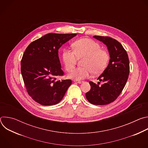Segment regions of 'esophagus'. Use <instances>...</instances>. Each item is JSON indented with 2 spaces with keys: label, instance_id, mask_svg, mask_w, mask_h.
I'll return each instance as SVG.
<instances>
[{
  "label": "esophagus",
  "instance_id": "34e87169",
  "mask_svg": "<svg viewBox=\"0 0 148 148\" xmlns=\"http://www.w3.org/2000/svg\"><path fill=\"white\" fill-rule=\"evenodd\" d=\"M74 82H77V83H78V84H81V83L83 82V81H78V80H74Z\"/></svg>",
  "mask_w": 148,
  "mask_h": 148
}]
</instances>
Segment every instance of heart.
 I'll return each instance as SVG.
<instances>
[{"label": "heart", "mask_w": 148, "mask_h": 148, "mask_svg": "<svg viewBox=\"0 0 148 148\" xmlns=\"http://www.w3.org/2000/svg\"><path fill=\"white\" fill-rule=\"evenodd\" d=\"M74 50L64 48L62 51V60L67 71H71L75 66L78 57H85L83 67L73 70L69 75L71 78L80 80L88 77L92 73L99 74L107 68L110 61L109 53L102 49L98 42L88 38H82L75 41Z\"/></svg>", "instance_id": "obj_1"}]
</instances>
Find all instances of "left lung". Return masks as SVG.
<instances>
[{
	"instance_id": "obj_1",
	"label": "left lung",
	"mask_w": 148,
	"mask_h": 148,
	"mask_svg": "<svg viewBox=\"0 0 148 148\" xmlns=\"http://www.w3.org/2000/svg\"><path fill=\"white\" fill-rule=\"evenodd\" d=\"M94 38L106 45L110 55L107 67L98 78L103 84L89 83L91 90L86 94V98L94 105H107L114 102L122 91L130 74V61L127 53L121 44L108 36H94Z\"/></svg>"
}]
</instances>
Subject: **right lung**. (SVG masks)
Segmentation results:
<instances>
[{"label": "right lung", "mask_w": 148, "mask_h": 148, "mask_svg": "<svg viewBox=\"0 0 148 148\" xmlns=\"http://www.w3.org/2000/svg\"><path fill=\"white\" fill-rule=\"evenodd\" d=\"M77 34L49 33L28 46L21 60V73L28 94L37 103L56 105L64 97L71 79L57 80L64 75L58 49Z\"/></svg>", "instance_id": "add662e5"}]
</instances>
